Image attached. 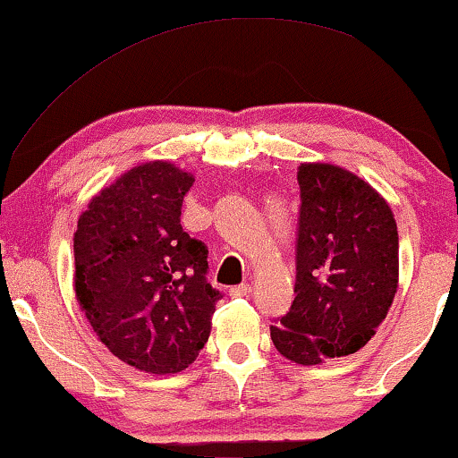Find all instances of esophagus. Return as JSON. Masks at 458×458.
I'll return each mask as SVG.
<instances>
[{
  "instance_id": "34e87169",
  "label": "esophagus",
  "mask_w": 458,
  "mask_h": 458,
  "mask_svg": "<svg viewBox=\"0 0 458 458\" xmlns=\"http://www.w3.org/2000/svg\"><path fill=\"white\" fill-rule=\"evenodd\" d=\"M249 292H251V285H249V283H241V285L230 287L228 293L233 298H245V296H249Z\"/></svg>"
}]
</instances>
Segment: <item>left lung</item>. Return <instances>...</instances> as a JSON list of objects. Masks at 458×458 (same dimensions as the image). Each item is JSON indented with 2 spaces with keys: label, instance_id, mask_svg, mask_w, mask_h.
<instances>
[{
  "label": "left lung",
  "instance_id": "left-lung-1",
  "mask_svg": "<svg viewBox=\"0 0 458 458\" xmlns=\"http://www.w3.org/2000/svg\"><path fill=\"white\" fill-rule=\"evenodd\" d=\"M300 217L292 309L270 338L300 366L357 352L383 323L397 292L399 236L383 196L327 162L298 169Z\"/></svg>",
  "mask_w": 458,
  "mask_h": 458
}]
</instances>
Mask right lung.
Masks as SVG:
<instances>
[{
    "label": "right lung",
    "mask_w": 458,
    "mask_h": 458,
    "mask_svg": "<svg viewBox=\"0 0 458 458\" xmlns=\"http://www.w3.org/2000/svg\"><path fill=\"white\" fill-rule=\"evenodd\" d=\"M192 183L166 160L132 166L89 202L73 236L86 319L115 357L156 376L199 357L222 298L207 281L205 242L182 228Z\"/></svg>",
    "instance_id": "right-lung-1"
}]
</instances>
